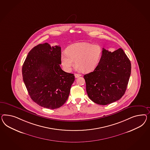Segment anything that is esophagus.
I'll use <instances>...</instances> for the list:
<instances>
[{
  "label": "esophagus",
  "mask_w": 150,
  "mask_h": 150,
  "mask_svg": "<svg viewBox=\"0 0 150 150\" xmlns=\"http://www.w3.org/2000/svg\"><path fill=\"white\" fill-rule=\"evenodd\" d=\"M81 76L80 74H75V78H78L79 77H80Z\"/></svg>",
  "instance_id": "esophagus-1"
}]
</instances>
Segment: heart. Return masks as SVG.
I'll return each mask as SVG.
<instances>
[{"label": "heart", "mask_w": 150, "mask_h": 150, "mask_svg": "<svg viewBox=\"0 0 150 150\" xmlns=\"http://www.w3.org/2000/svg\"><path fill=\"white\" fill-rule=\"evenodd\" d=\"M67 53L62 54L61 64L67 72H70L74 65L77 70L88 73L97 66L102 54L99 45L87 42H78L71 45L66 50Z\"/></svg>", "instance_id": "heart-1"}]
</instances>
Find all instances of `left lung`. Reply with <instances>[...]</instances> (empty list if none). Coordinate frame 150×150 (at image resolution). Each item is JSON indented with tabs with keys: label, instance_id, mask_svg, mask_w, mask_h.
Instances as JSON below:
<instances>
[{
	"label": "left lung",
	"instance_id": "left-lung-1",
	"mask_svg": "<svg viewBox=\"0 0 150 150\" xmlns=\"http://www.w3.org/2000/svg\"><path fill=\"white\" fill-rule=\"evenodd\" d=\"M130 73V61L122 49L111 52L103 48L96 69L83 76L88 97L102 105L119 100L126 92Z\"/></svg>",
	"mask_w": 150,
	"mask_h": 150
}]
</instances>
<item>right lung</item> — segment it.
<instances>
[{
  "instance_id": "add662e5",
  "label": "right lung",
  "mask_w": 150,
  "mask_h": 150,
  "mask_svg": "<svg viewBox=\"0 0 150 150\" xmlns=\"http://www.w3.org/2000/svg\"><path fill=\"white\" fill-rule=\"evenodd\" d=\"M61 48L46 42L28 53L22 66V76L29 96L39 105L60 108L67 100L75 80L73 74L61 69Z\"/></svg>"
}]
</instances>
